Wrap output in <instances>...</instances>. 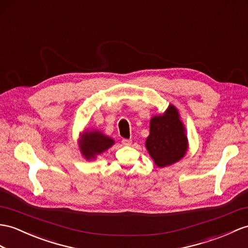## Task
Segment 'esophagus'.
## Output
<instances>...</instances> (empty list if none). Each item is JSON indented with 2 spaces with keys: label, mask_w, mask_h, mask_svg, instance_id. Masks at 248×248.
Wrapping results in <instances>:
<instances>
[{
  "label": "esophagus",
  "mask_w": 248,
  "mask_h": 248,
  "mask_svg": "<svg viewBox=\"0 0 248 248\" xmlns=\"http://www.w3.org/2000/svg\"><path fill=\"white\" fill-rule=\"evenodd\" d=\"M122 144L126 145V146H128V145L131 144V140H128V139H122Z\"/></svg>",
  "instance_id": "esophagus-1"
}]
</instances>
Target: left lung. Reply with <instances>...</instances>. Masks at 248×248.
<instances>
[{
  "label": "left lung",
  "mask_w": 248,
  "mask_h": 248,
  "mask_svg": "<svg viewBox=\"0 0 248 248\" xmlns=\"http://www.w3.org/2000/svg\"><path fill=\"white\" fill-rule=\"evenodd\" d=\"M146 148L155 165L165 167L183 158L187 148L184 126L176 107L170 105L164 114L150 120Z\"/></svg>",
  "instance_id": "left-lung-1"
}]
</instances>
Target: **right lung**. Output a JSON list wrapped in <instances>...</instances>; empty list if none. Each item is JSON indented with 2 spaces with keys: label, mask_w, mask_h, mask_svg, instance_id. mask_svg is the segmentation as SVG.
I'll list each match as a JSON object with an SVG mask.
<instances>
[{
  "label": "right lung",
  "mask_w": 248,
  "mask_h": 248,
  "mask_svg": "<svg viewBox=\"0 0 248 248\" xmlns=\"http://www.w3.org/2000/svg\"><path fill=\"white\" fill-rule=\"evenodd\" d=\"M113 144V140L99 131L85 132L81 142V150L86 159H94L96 155L102 154Z\"/></svg>",
  "instance_id": "right-lung-1"
}]
</instances>
